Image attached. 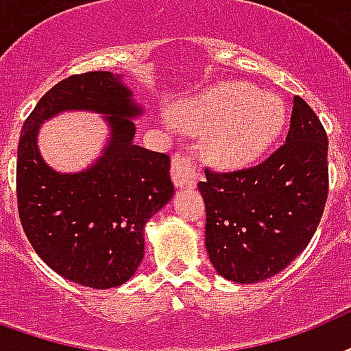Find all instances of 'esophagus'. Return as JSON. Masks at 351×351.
<instances>
[{
  "mask_svg": "<svg viewBox=\"0 0 351 351\" xmlns=\"http://www.w3.org/2000/svg\"><path fill=\"white\" fill-rule=\"evenodd\" d=\"M172 179L178 189H194L197 183V168L192 157L176 154L172 157Z\"/></svg>",
  "mask_w": 351,
  "mask_h": 351,
  "instance_id": "esophagus-1",
  "label": "esophagus"
}]
</instances>
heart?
<instances>
[{
	"instance_id": "obj_1",
	"label": "heart",
	"mask_w": 351,
	"mask_h": 351,
	"mask_svg": "<svg viewBox=\"0 0 351 351\" xmlns=\"http://www.w3.org/2000/svg\"><path fill=\"white\" fill-rule=\"evenodd\" d=\"M173 119L190 132H208V159L232 170L256 162L278 141L286 106L251 84L223 82L176 106Z\"/></svg>"
}]
</instances>
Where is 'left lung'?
Masks as SVG:
<instances>
[{
    "instance_id": "left-lung-1",
    "label": "left lung",
    "mask_w": 351,
    "mask_h": 351,
    "mask_svg": "<svg viewBox=\"0 0 351 351\" xmlns=\"http://www.w3.org/2000/svg\"><path fill=\"white\" fill-rule=\"evenodd\" d=\"M205 247L214 269L256 284L286 269L313 238L328 197V137L319 117L293 99L286 145L236 172L205 170Z\"/></svg>"
}]
</instances>
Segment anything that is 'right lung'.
Wrapping results in <instances>:
<instances>
[{"label": "right lung", "mask_w": 351, "mask_h": 351, "mask_svg": "<svg viewBox=\"0 0 351 351\" xmlns=\"http://www.w3.org/2000/svg\"><path fill=\"white\" fill-rule=\"evenodd\" d=\"M67 110L105 117L103 154L80 173L49 167L37 148L45 120ZM143 106L122 75H73L43 95L18 145V210L34 251L54 273L95 289L122 286L145 258V225L173 195L170 157L133 143Z\"/></svg>", "instance_id": "1"}]
</instances>
